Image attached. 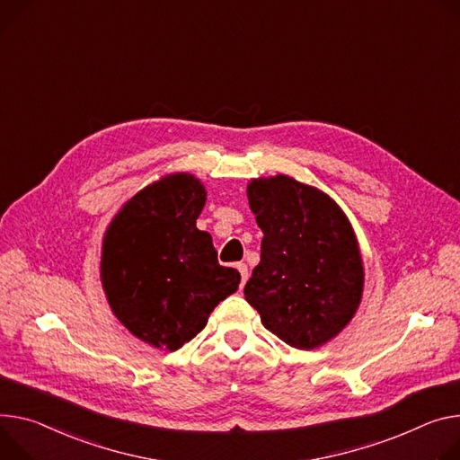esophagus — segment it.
<instances>
[{"label": "esophagus", "instance_id": "obj_1", "mask_svg": "<svg viewBox=\"0 0 460 460\" xmlns=\"http://www.w3.org/2000/svg\"><path fill=\"white\" fill-rule=\"evenodd\" d=\"M236 270L240 271V277H242V284H245V280H247V266L245 264H236Z\"/></svg>", "mask_w": 460, "mask_h": 460}]
</instances>
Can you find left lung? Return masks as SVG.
<instances>
[{
	"instance_id": "1",
	"label": "left lung",
	"mask_w": 460,
	"mask_h": 460,
	"mask_svg": "<svg viewBox=\"0 0 460 460\" xmlns=\"http://www.w3.org/2000/svg\"><path fill=\"white\" fill-rule=\"evenodd\" d=\"M247 198L264 238L245 299L284 343L317 349L338 336L361 299L354 231L336 201L294 178L253 180Z\"/></svg>"
}]
</instances>
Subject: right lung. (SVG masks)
<instances>
[{
	"mask_svg": "<svg viewBox=\"0 0 460 460\" xmlns=\"http://www.w3.org/2000/svg\"><path fill=\"white\" fill-rule=\"evenodd\" d=\"M203 185L187 174L137 192L111 222L101 275L108 303L139 340L178 350L205 328L208 314L240 284L220 266L211 234L196 220Z\"/></svg>",
	"mask_w": 460,
	"mask_h": 460,
	"instance_id": "right-lung-1",
	"label": "right lung"
}]
</instances>
